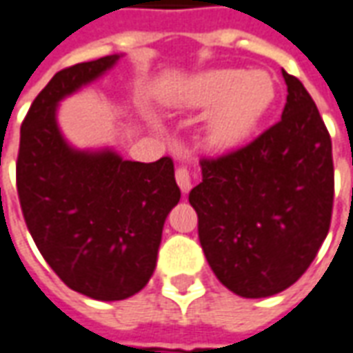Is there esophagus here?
<instances>
[{
	"label": "esophagus",
	"instance_id": "esophagus-1",
	"mask_svg": "<svg viewBox=\"0 0 353 353\" xmlns=\"http://www.w3.org/2000/svg\"><path fill=\"white\" fill-rule=\"evenodd\" d=\"M176 181L181 187V191L187 193L191 189V172L187 166H177L176 168Z\"/></svg>",
	"mask_w": 353,
	"mask_h": 353
}]
</instances>
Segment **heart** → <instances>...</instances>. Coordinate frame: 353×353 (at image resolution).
Returning a JSON list of instances; mask_svg holds the SVG:
<instances>
[{"mask_svg": "<svg viewBox=\"0 0 353 353\" xmlns=\"http://www.w3.org/2000/svg\"><path fill=\"white\" fill-rule=\"evenodd\" d=\"M275 97L268 74L239 68L208 70L185 83L176 105L212 108L206 122V139L216 149H235L245 143Z\"/></svg>", "mask_w": 353, "mask_h": 353, "instance_id": "obj_1", "label": "heart"}]
</instances>
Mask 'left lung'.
<instances>
[{
  "label": "left lung",
  "instance_id": "8db88e82",
  "mask_svg": "<svg viewBox=\"0 0 353 353\" xmlns=\"http://www.w3.org/2000/svg\"><path fill=\"white\" fill-rule=\"evenodd\" d=\"M283 78L279 122L241 149L202 159V181L189 193L212 271L245 298L294 285L331 228V135L302 82L285 70Z\"/></svg>",
  "mask_w": 353,
  "mask_h": 353
}]
</instances>
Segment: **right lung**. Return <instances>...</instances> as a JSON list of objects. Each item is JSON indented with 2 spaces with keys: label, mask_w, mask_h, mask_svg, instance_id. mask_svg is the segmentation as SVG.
I'll return each instance as SVG.
<instances>
[{
  "label": "right lung",
  "mask_w": 353,
  "mask_h": 353,
  "mask_svg": "<svg viewBox=\"0 0 353 353\" xmlns=\"http://www.w3.org/2000/svg\"><path fill=\"white\" fill-rule=\"evenodd\" d=\"M117 61L59 70L22 120L17 157L22 216L43 260L66 287L105 302L149 283L166 216L181 196L170 157L145 164L74 151L57 128V103Z\"/></svg>",
  "instance_id": "obj_1"
}]
</instances>
